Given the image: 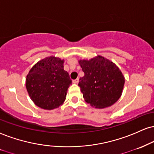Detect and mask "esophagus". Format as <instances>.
<instances>
[{
  "label": "esophagus",
  "instance_id": "34e87169",
  "mask_svg": "<svg viewBox=\"0 0 154 154\" xmlns=\"http://www.w3.org/2000/svg\"><path fill=\"white\" fill-rule=\"evenodd\" d=\"M79 79L78 78V79H75V80H73V83H79Z\"/></svg>",
  "mask_w": 154,
  "mask_h": 154
}]
</instances>
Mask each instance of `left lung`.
Instances as JSON below:
<instances>
[{
    "instance_id": "8db88e82",
    "label": "left lung",
    "mask_w": 154,
    "mask_h": 154,
    "mask_svg": "<svg viewBox=\"0 0 154 154\" xmlns=\"http://www.w3.org/2000/svg\"><path fill=\"white\" fill-rule=\"evenodd\" d=\"M84 76L79 86L88 103L98 109L109 107L121 97L124 76L113 62L98 56L90 60H79Z\"/></svg>"
}]
</instances>
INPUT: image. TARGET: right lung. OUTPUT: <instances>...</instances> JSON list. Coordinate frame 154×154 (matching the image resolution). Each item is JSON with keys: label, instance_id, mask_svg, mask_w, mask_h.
Here are the masks:
<instances>
[{"label": "right lung", "instance_id": "1", "mask_svg": "<svg viewBox=\"0 0 154 154\" xmlns=\"http://www.w3.org/2000/svg\"><path fill=\"white\" fill-rule=\"evenodd\" d=\"M63 63L58 58L48 57L34 65L27 75V91L34 103L41 109H56L66 99L72 81L63 69Z\"/></svg>", "mask_w": 154, "mask_h": 154}]
</instances>
